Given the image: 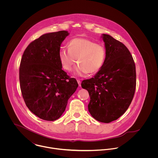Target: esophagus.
Here are the masks:
<instances>
[{"mask_svg":"<svg viewBox=\"0 0 158 158\" xmlns=\"http://www.w3.org/2000/svg\"><path fill=\"white\" fill-rule=\"evenodd\" d=\"M77 82L78 83V86H81V81L80 80H77Z\"/></svg>","mask_w":158,"mask_h":158,"instance_id":"esophagus-1","label":"esophagus"}]
</instances>
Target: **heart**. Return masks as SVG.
<instances>
[{"label": "heart", "mask_w": 158, "mask_h": 158, "mask_svg": "<svg viewBox=\"0 0 158 158\" xmlns=\"http://www.w3.org/2000/svg\"><path fill=\"white\" fill-rule=\"evenodd\" d=\"M59 59L63 69L70 72L78 61L76 73L85 75L95 73L103 67L106 57L105 46L86 38H74L68 43V48L59 51ZM77 61H76V59Z\"/></svg>", "instance_id": "obj_1"}]
</instances>
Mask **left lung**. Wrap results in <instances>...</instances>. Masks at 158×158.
Wrapping results in <instances>:
<instances>
[{
  "label": "left lung",
  "mask_w": 158,
  "mask_h": 158,
  "mask_svg": "<svg viewBox=\"0 0 158 158\" xmlns=\"http://www.w3.org/2000/svg\"><path fill=\"white\" fill-rule=\"evenodd\" d=\"M106 50L105 62L94 78L82 81L88 91V110L97 120L110 123L128 110L136 86L133 58L128 48L108 35L103 34Z\"/></svg>",
  "instance_id": "1"
}]
</instances>
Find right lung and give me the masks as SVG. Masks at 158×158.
Wrapping results in <instances>:
<instances>
[{
  "label": "right lung",
  "instance_id": "right-lung-1",
  "mask_svg": "<svg viewBox=\"0 0 158 158\" xmlns=\"http://www.w3.org/2000/svg\"><path fill=\"white\" fill-rule=\"evenodd\" d=\"M68 35L63 30L42 35L27 47L21 60L19 82L25 105L47 121L61 117L78 86L62 69L59 59L60 46Z\"/></svg>",
  "mask_w": 158,
  "mask_h": 158
}]
</instances>
